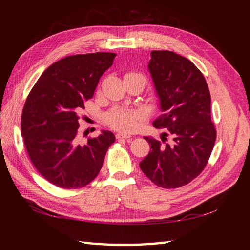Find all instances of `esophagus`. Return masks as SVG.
<instances>
[{"mask_svg":"<svg viewBox=\"0 0 250 250\" xmlns=\"http://www.w3.org/2000/svg\"><path fill=\"white\" fill-rule=\"evenodd\" d=\"M116 138L118 139V140H120V139H130L131 138V135H129V134H123V133H118L117 135H116Z\"/></svg>","mask_w":250,"mask_h":250,"instance_id":"1","label":"esophagus"}]
</instances>
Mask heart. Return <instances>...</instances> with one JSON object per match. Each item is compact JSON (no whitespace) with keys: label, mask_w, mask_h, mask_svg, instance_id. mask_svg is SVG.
Returning <instances> with one entry per match:
<instances>
[{"label":"heart","mask_w":250,"mask_h":250,"mask_svg":"<svg viewBox=\"0 0 250 250\" xmlns=\"http://www.w3.org/2000/svg\"><path fill=\"white\" fill-rule=\"evenodd\" d=\"M139 76H141V75H139ZM141 77L144 79L143 76ZM105 122L110 128H113V129L120 132L129 133L139 127L141 115L137 110L116 107L105 115Z\"/></svg>","instance_id":"obj_1"}]
</instances>
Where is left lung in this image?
<instances>
[{"label":"left lung","instance_id":"8db88e82","mask_svg":"<svg viewBox=\"0 0 250 250\" xmlns=\"http://www.w3.org/2000/svg\"><path fill=\"white\" fill-rule=\"evenodd\" d=\"M148 67L164 111L153 126L165 132L162 142L144 137L150 152L140 167L157 187L176 188L199 175L213 151L217 131L210 121L209 90L198 67L172 51L151 52Z\"/></svg>","mask_w":250,"mask_h":250}]
</instances>
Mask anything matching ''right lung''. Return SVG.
Masks as SVG:
<instances>
[{"label":"right lung","mask_w":250,"mask_h":250,"mask_svg":"<svg viewBox=\"0 0 250 250\" xmlns=\"http://www.w3.org/2000/svg\"><path fill=\"white\" fill-rule=\"evenodd\" d=\"M115 53L67 56L44 71L29 93L21 130L30 161L41 175L58 188L87 186L100 172L105 154L116 141L110 131L76 142L80 112L93 97Z\"/></svg>","instance_id":"add662e5"}]
</instances>
